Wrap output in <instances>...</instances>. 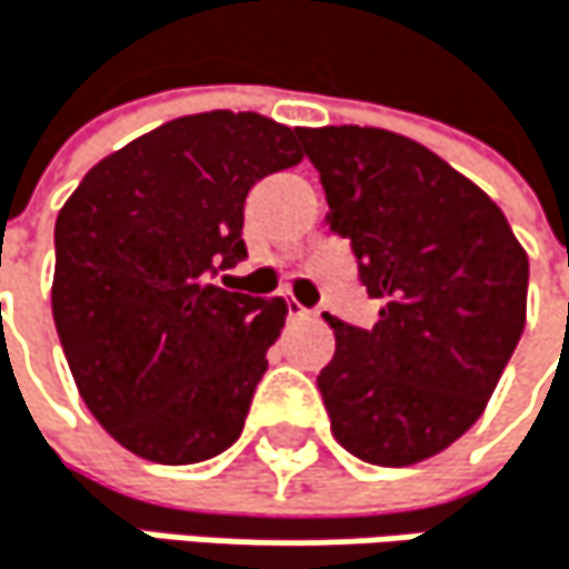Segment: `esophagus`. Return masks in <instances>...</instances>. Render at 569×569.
Instances as JSON below:
<instances>
[{
  "mask_svg": "<svg viewBox=\"0 0 569 569\" xmlns=\"http://www.w3.org/2000/svg\"><path fill=\"white\" fill-rule=\"evenodd\" d=\"M313 313L307 310V307H300L297 300H290V320H310Z\"/></svg>",
  "mask_w": 569,
  "mask_h": 569,
  "instance_id": "34e87169",
  "label": "esophagus"
}]
</instances>
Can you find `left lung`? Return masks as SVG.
<instances>
[{"instance_id":"left-lung-1","label":"left lung","mask_w":569,"mask_h":569,"mask_svg":"<svg viewBox=\"0 0 569 569\" xmlns=\"http://www.w3.org/2000/svg\"><path fill=\"white\" fill-rule=\"evenodd\" d=\"M330 229L381 300L371 330L327 317L317 388L330 431L371 466L445 452L486 411L526 327L530 259L502 209L425 144L381 128H303Z\"/></svg>"}]
</instances>
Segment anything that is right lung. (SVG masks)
<instances>
[{"instance_id": "add662e5", "label": "right lung", "mask_w": 569, "mask_h": 569, "mask_svg": "<svg viewBox=\"0 0 569 569\" xmlns=\"http://www.w3.org/2000/svg\"><path fill=\"white\" fill-rule=\"evenodd\" d=\"M303 161L300 128L188 113L97 161L57 216L53 323L90 415L158 466L242 435L287 300L229 293L256 181Z\"/></svg>"}]
</instances>
